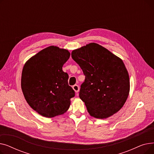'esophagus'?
Returning <instances> with one entry per match:
<instances>
[{
	"label": "esophagus",
	"mask_w": 154,
	"mask_h": 154,
	"mask_svg": "<svg viewBox=\"0 0 154 154\" xmlns=\"http://www.w3.org/2000/svg\"><path fill=\"white\" fill-rule=\"evenodd\" d=\"M72 88H73V89L74 90V91H75L76 93H78V92H79V85H74V86L72 87Z\"/></svg>",
	"instance_id": "34e87169"
}]
</instances>
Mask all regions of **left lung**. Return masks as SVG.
I'll use <instances>...</instances> for the list:
<instances>
[{
	"label": "left lung",
	"instance_id": "obj_1",
	"mask_svg": "<svg viewBox=\"0 0 154 154\" xmlns=\"http://www.w3.org/2000/svg\"><path fill=\"white\" fill-rule=\"evenodd\" d=\"M71 55L85 76L79 97L89 114L106 119L120 110L130 91L129 76L122 60L96 43L74 50Z\"/></svg>",
	"mask_w": 154,
	"mask_h": 154
}]
</instances>
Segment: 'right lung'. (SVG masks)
Here are the masks:
<instances>
[{"mask_svg": "<svg viewBox=\"0 0 154 154\" xmlns=\"http://www.w3.org/2000/svg\"><path fill=\"white\" fill-rule=\"evenodd\" d=\"M70 52L49 46L32 57L22 72L21 88L32 109L45 117L52 118L66 112L75 92L69 85L67 73L62 67Z\"/></svg>", "mask_w": 154, "mask_h": 154, "instance_id": "add662e5", "label": "right lung"}]
</instances>
